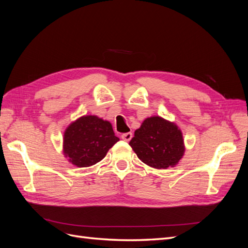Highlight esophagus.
I'll return each instance as SVG.
<instances>
[{"label":"esophagus","mask_w":248,"mask_h":248,"mask_svg":"<svg viewBox=\"0 0 248 248\" xmlns=\"http://www.w3.org/2000/svg\"><path fill=\"white\" fill-rule=\"evenodd\" d=\"M122 140L125 141H129L132 139V132H127V133H123L121 136Z\"/></svg>","instance_id":"34e87169"}]
</instances>
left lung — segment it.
Instances as JSON below:
<instances>
[{"mask_svg": "<svg viewBox=\"0 0 248 248\" xmlns=\"http://www.w3.org/2000/svg\"><path fill=\"white\" fill-rule=\"evenodd\" d=\"M129 145L142 162L157 170L176 167L185 152L181 129L159 116L145 119Z\"/></svg>", "mask_w": 248, "mask_h": 248, "instance_id": "left-lung-1", "label": "left lung"}]
</instances>
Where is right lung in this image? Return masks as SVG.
<instances>
[{
	"label": "right lung",
	"mask_w": 248,
	"mask_h": 248,
	"mask_svg": "<svg viewBox=\"0 0 248 248\" xmlns=\"http://www.w3.org/2000/svg\"><path fill=\"white\" fill-rule=\"evenodd\" d=\"M118 140L108 121L94 115H86L65 129L63 153L73 166L88 168L102 160Z\"/></svg>",
	"instance_id": "add662e5"
}]
</instances>
